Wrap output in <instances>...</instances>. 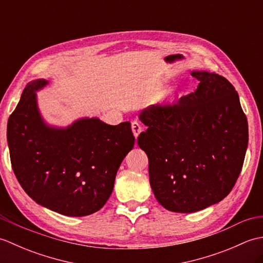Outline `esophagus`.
Returning a JSON list of instances; mask_svg holds the SVG:
<instances>
[{"instance_id":"obj_1","label":"esophagus","mask_w":263,"mask_h":263,"mask_svg":"<svg viewBox=\"0 0 263 263\" xmlns=\"http://www.w3.org/2000/svg\"><path fill=\"white\" fill-rule=\"evenodd\" d=\"M131 125H132L133 135H135V137H136V138H138V136L140 135V132H141V130H142L141 124H140V123H139L138 121H133Z\"/></svg>"}]
</instances>
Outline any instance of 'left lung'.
Segmentation results:
<instances>
[{"label": "left lung", "instance_id": "8db88e82", "mask_svg": "<svg viewBox=\"0 0 263 263\" xmlns=\"http://www.w3.org/2000/svg\"><path fill=\"white\" fill-rule=\"evenodd\" d=\"M197 90L173 105H152L139 119L138 144L148 156L149 180L165 209L195 212L218 203L235 185L249 142L248 120L232 83L192 71Z\"/></svg>", "mask_w": 263, "mask_h": 263}]
</instances>
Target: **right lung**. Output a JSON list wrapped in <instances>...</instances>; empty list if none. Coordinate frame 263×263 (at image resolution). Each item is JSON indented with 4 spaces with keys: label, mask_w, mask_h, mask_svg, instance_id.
Masks as SVG:
<instances>
[{
    "label": "right lung",
    "mask_w": 263,
    "mask_h": 263,
    "mask_svg": "<svg viewBox=\"0 0 263 263\" xmlns=\"http://www.w3.org/2000/svg\"><path fill=\"white\" fill-rule=\"evenodd\" d=\"M46 85L45 79L28 83L9 117L11 165L38 204L64 216L91 215L110 197L122 160L135 146L131 123L85 117L66 127L48 125L36 96Z\"/></svg>",
    "instance_id": "1"
}]
</instances>
